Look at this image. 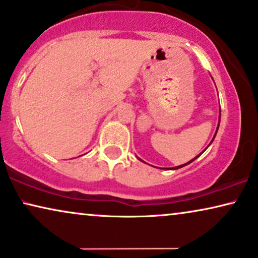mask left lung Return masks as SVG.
Listing matches in <instances>:
<instances>
[{
    "label": "left lung",
    "instance_id": "1",
    "mask_svg": "<svg viewBox=\"0 0 258 258\" xmlns=\"http://www.w3.org/2000/svg\"><path fill=\"white\" fill-rule=\"evenodd\" d=\"M219 112H220V111H219ZM219 123H220V113H219V122H218V126H217V130H218V128H219ZM216 134H217V132H216ZM215 137H216V135H215V136H213V139H212V141H211V143H212V142H213V140H215ZM211 143H210V145H211ZM210 145H209V146H210ZM209 146H207V147H209ZM206 149H207V148H206ZM206 149H205V150H206ZM203 153H204V152H202V153H200V154H199V155H197V156H196V158H195V159H193V160H190V161H188V162H187V163H185V165H181V166H176V167H173V168H169V169H179V168H181V167H183V166H186V165H189V163H190V162H193V161H195V160H196L197 158H199V156H200V155H202V154H203ZM139 160H141V159H139ZM141 161H142V160H141Z\"/></svg>",
    "mask_w": 258,
    "mask_h": 258
}]
</instances>
